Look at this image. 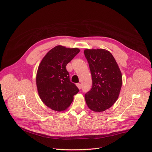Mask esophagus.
<instances>
[{
  "label": "esophagus",
  "instance_id": "1",
  "mask_svg": "<svg viewBox=\"0 0 152 152\" xmlns=\"http://www.w3.org/2000/svg\"><path fill=\"white\" fill-rule=\"evenodd\" d=\"M77 88L79 89H81V85L80 84H77Z\"/></svg>",
  "mask_w": 152,
  "mask_h": 152
}]
</instances>
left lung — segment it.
Returning a JSON list of instances; mask_svg holds the SVG:
<instances>
[{"instance_id":"1","label":"left lung","mask_w":152,"mask_h":152,"mask_svg":"<svg viewBox=\"0 0 152 152\" xmlns=\"http://www.w3.org/2000/svg\"><path fill=\"white\" fill-rule=\"evenodd\" d=\"M92 75V87L85 94L87 107L95 112H102L113 105L122 86V74L109 51L103 49H85Z\"/></svg>"}]
</instances>
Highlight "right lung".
Returning a JSON list of instances; mask_svg holds the SVG:
<instances>
[{
    "label": "right lung",
    "instance_id": "right-lung-1",
    "mask_svg": "<svg viewBox=\"0 0 152 152\" xmlns=\"http://www.w3.org/2000/svg\"><path fill=\"white\" fill-rule=\"evenodd\" d=\"M79 52L78 48L57 45L47 53L39 64L36 75L39 97L54 111L66 110L79 92L70 81L66 66Z\"/></svg>",
    "mask_w": 152,
    "mask_h": 152
}]
</instances>
